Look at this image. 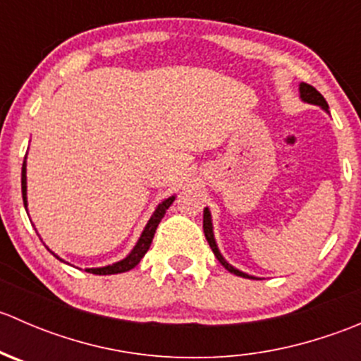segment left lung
<instances>
[{"label":"left lung","instance_id":"1","mask_svg":"<svg viewBox=\"0 0 361 361\" xmlns=\"http://www.w3.org/2000/svg\"><path fill=\"white\" fill-rule=\"evenodd\" d=\"M298 89H300V97H302V101H305V103L316 104V106H322L323 110H325V111H329V104H326L325 97H323L322 94H319L318 90L314 89V87H312V85H309V83H304V82H302V83H300V87H298ZM202 227H204V235H206L207 243H209L211 250H213L214 257L218 258V262H220V264L224 265V267L227 269L228 272H232V274H235V276H241V278H248V279H253V278H251V276L245 274V272H241V271H238V269H235V267H232V265L228 264V262L225 260L224 257H221V253H220V251H218L216 241H214V235H213V224H211V213H209V209H207V207H206V209H204V220H202Z\"/></svg>","mask_w":361,"mask_h":361}]
</instances>
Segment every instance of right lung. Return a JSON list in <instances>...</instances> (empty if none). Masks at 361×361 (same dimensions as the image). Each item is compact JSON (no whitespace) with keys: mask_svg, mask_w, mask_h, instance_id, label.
<instances>
[{"mask_svg":"<svg viewBox=\"0 0 361 361\" xmlns=\"http://www.w3.org/2000/svg\"><path fill=\"white\" fill-rule=\"evenodd\" d=\"M25 188H27V187H25V160H24V164H23V199H24V206H27V197H25L27 194H25ZM173 201H174V195H173V197L166 199V201H162L159 204L157 209H155V213L152 214V218L148 220V224H147V227H145L143 234H141L140 241L136 243L134 250L130 251V253L127 255L123 260L116 262V264H113V265H106V267L87 269V272H92V274H99V276H106V274H118V272H127V271H130V269L136 267V265L140 264L141 258L145 257V253H147L148 248H150L152 239H154L155 231H157L160 220H162L164 214H166V211H167V207L173 204ZM56 257H57V255H56ZM57 258H59V257H57ZM59 260H61V258H59Z\"/></svg>","mask_w":361,"mask_h":361,"instance_id":"obj_1","label":"right lung"}]
</instances>
